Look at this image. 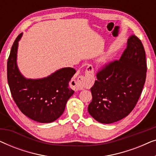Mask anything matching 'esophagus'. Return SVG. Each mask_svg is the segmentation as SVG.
<instances>
[{
    "label": "esophagus",
    "instance_id": "34e87169",
    "mask_svg": "<svg viewBox=\"0 0 156 156\" xmlns=\"http://www.w3.org/2000/svg\"><path fill=\"white\" fill-rule=\"evenodd\" d=\"M94 80V73L91 65H88L85 70V76L80 75L73 81L74 88L76 90H82L87 85L93 83Z\"/></svg>",
    "mask_w": 156,
    "mask_h": 156
}]
</instances>
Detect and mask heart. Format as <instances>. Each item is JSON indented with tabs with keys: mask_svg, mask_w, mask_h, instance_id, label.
<instances>
[{
	"mask_svg": "<svg viewBox=\"0 0 156 156\" xmlns=\"http://www.w3.org/2000/svg\"><path fill=\"white\" fill-rule=\"evenodd\" d=\"M108 57L107 56L101 57L99 61V65L100 67H104V65H106V64L108 62Z\"/></svg>",
	"mask_w": 156,
	"mask_h": 156,
	"instance_id": "b5f03b06",
	"label": "heart"
}]
</instances>
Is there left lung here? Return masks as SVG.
Segmentation results:
<instances>
[{
	"instance_id": "8db88e82",
	"label": "left lung",
	"mask_w": 156,
	"mask_h": 156,
	"mask_svg": "<svg viewBox=\"0 0 156 156\" xmlns=\"http://www.w3.org/2000/svg\"><path fill=\"white\" fill-rule=\"evenodd\" d=\"M146 52L141 41L131 35L119 60L102 67L91 88L89 114L102 123H112L132 112L141 94L146 78Z\"/></svg>"
}]
</instances>
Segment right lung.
Here are the masks:
<instances>
[{
  "label": "right lung",
  "mask_w": 156,
  "mask_h": 156,
  "mask_svg": "<svg viewBox=\"0 0 156 156\" xmlns=\"http://www.w3.org/2000/svg\"><path fill=\"white\" fill-rule=\"evenodd\" d=\"M21 37L22 33L13 42L8 59L7 78L10 93L23 114L37 122L51 123L63 114L67 100L74 94L69 88V82L76 70L66 67L45 78H25L16 62L18 41Z\"/></svg>",
  "instance_id": "right-lung-1"
}]
</instances>
